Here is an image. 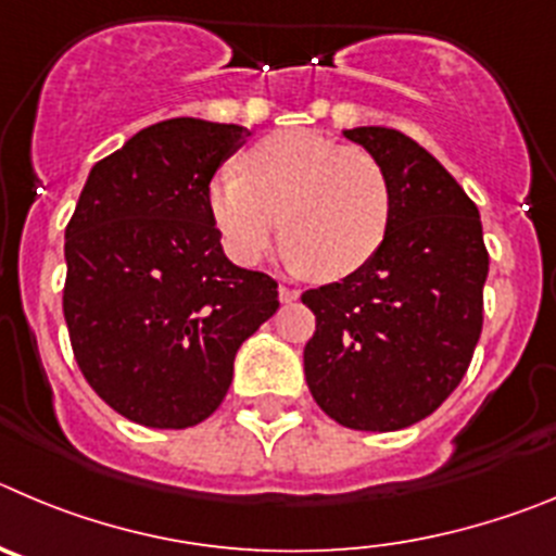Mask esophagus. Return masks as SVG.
<instances>
[{
    "label": "esophagus",
    "instance_id": "34e87169",
    "mask_svg": "<svg viewBox=\"0 0 556 556\" xmlns=\"http://www.w3.org/2000/svg\"><path fill=\"white\" fill-rule=\"evenodd\" d=\"M299 299V290L293 288V285H279V302H285V304H290V302H296Z\"/></svg>",
    "mask_w": 556,
    "mask_h": 556
}]
</instances>
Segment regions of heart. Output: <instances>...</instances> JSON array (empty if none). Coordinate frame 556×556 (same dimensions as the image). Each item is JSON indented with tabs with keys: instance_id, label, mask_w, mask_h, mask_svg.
<instances>
[{
	"instance_id": "heart-1",
	"label": "heart",
	"mask_w": 556,
	"mask_h": 556,
	"mask_svg": "<svg viewBox=\"0 0 556 556\" xmlns=\"http://www.w3.org/2000/svg\"><path fill=\"white\" fill-rule=\"evenodd\" d=\"M207 207L235 263L257 266L285 232L299 268L343 279L382 249L393 188L371 152L313 129H279L243 154L241 174L213 177Z\"/></svg>"
}]
</instances>
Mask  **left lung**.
<instances>
[{
    "instance_id": "left-lung-1",
    "label": "left lung",
    "mask_w": 556,
    "mask_h": 556,
    "mask_svg": "<svg viewBox=\"0 0 556 556\" xmlns=\"http://www.w3.org/2000/svg\"><path fill=\"white\" fill-rule=\"evenodd\" d=\"M382 163L393 218L377 257L307 290L315 315L304 377L318 407L349 429L393 432L452 396L482 332L488 249L477 204L399 129H343Z\"/></svg>"
}]
</instances>
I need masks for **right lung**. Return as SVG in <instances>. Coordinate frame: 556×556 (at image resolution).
Returning a JSON list of instances; mask_svg holds the SVG:
<instances>
[{"instance_id":"obj_1","label":"right lung","mask_w":556,"mask_h":556,"mask_svg":"<svg viewBox=\"0 0 556 556\" xmlns=\"http://www.w3.org/2000/svg\"><path fill=\"white\" fill-rule=\"evenodd\" d=\"M249 129L168 118L99 160L66 227V313L79 371L129 421L197 427L235 354L279 307L268 274L229 263L207 188Z\"/></svg>"}]
</instances>
